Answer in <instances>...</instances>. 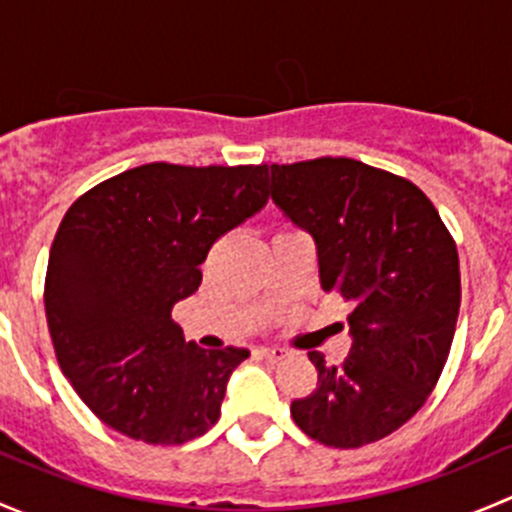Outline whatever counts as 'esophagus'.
Returning <instances> with one entry per match:
<instances>
[{"mask_svg":"<svg viewBox=\"0 0 512 512\" xmlns=\"http://www.w3.org/2000/svg\"><path fill=\"white\" fill-rule=\"evenodd\" d=\"M260 356H265L267 361H282L287 352L282 347H260Z\"/></svg>","mask_w":512,"mask_h":512,"instance_id":"obj_1","label":"esophagus"}]
</instances>
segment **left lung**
Instances as JSON below:
<instances>
[{
  "label": "left lung",
  "mask_w": 512,
  "mask_h": 512,
  "mask_svg": "<svg viewBox=\"0 0 512 512\" xmlns=\"http://www.w3.org/2000/svg\"><path fill=\"white\" fill-rule=\"evenodd\" d=\"M272 203L317 245L319 285L352 302V349L329 366L309 352L317 389L292 401L314 441L359 448L426 404L456 332L458 250L431 200L409 180L352 158L270 165Z\"/></svg>",
  "instance_id": "left-lung-1"
}]
</instances>
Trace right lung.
I'll use <instances>...</instances> for the list:
<instances>
[{
	"instance_id": "right-lung-1",
	"label": "right lung",
	"mask_w": 512,
	"mask_h": 512,
	"mask_svg": "<svg viewBox=\"0 0 512 512\" xmlns=\"http://www.w3.org/2000/svg\"><path fill=\"white\" fill-rule=\"evenodd\" d=\"M267 165L148 163L81 195L61 220L44 307L61 371L113 431L160 446L203 436L247 349H200L170 319L227 230L270 198Z\"/></svg>"
}]
</instances>
